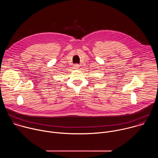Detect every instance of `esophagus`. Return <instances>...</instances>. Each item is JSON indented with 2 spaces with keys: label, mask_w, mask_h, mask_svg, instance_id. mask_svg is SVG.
<instances>
[{
  "label": "esophagus",
  "mask_w": 158,
  "mask_h": 158,
  "mask_svg": "<svg viewBox=\"0 0 158 158\" xmlns=\"http://www.w3.org/2000/svg\"><path fill=\"white\" fill-rule=\"evenodd\" d=\"M74 69H77L79 68V65L78 64H76L74 65Z\"/></svg>",
  "instance_id": "34e87169"
}]
</instances>
